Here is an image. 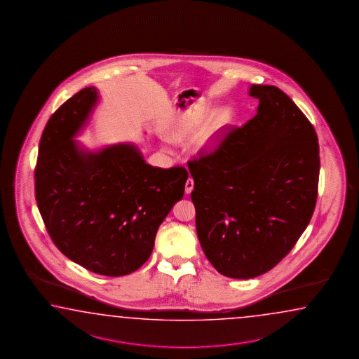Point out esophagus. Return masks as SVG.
Wrapping results in <instances>:
<instances>
[{"label":"esophagus","mask_w":359,"mask_h":359,"mask_svg":"<svg viewBox=\"0 0 359 359\" xmlns=\"http://www.w3.org/2000/svg\"><path fill=\"white\" fill-rule=\"evenodd\" d=\"M194 190V180L192 178H189L187 180V182H186V187H184V191H186V194L189 195Z\"/></svg>","instance_id":"obj_1"}]
</instances>
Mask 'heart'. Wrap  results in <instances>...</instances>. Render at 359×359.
<instances>
[{
  "instance_id": "1",
  "label": "heart",
  "mask_w": 359,
  "mask_h": 359,
  "mask_svg": "<svg viewBox=\"0 0 359 359\" xmlns=\"http://www.w3.org/2000/svg\"><path fill=\"white\" fill-rule=\"evenodd\" d=\"M208 114L209 109L205 107H196L180 113L163 128L164 136L172 142H183L190 140L200 130L195 139V147L197 149H210L218 141L222 131L231 123L233 111L228 107L219 109L211 116L203 128L202 125Z\"/></svg>"
}]
</instances>
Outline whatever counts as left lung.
<instances>
[{"label": "left lung", "instance_id": "left-lung-1", "mask_svg": "<svg viewBox=\"0 0 359 359\" xmlns=\"http://www.w3.org/2000/svg\"><path fill=\"white\" fill-rule=\"evenodd\" d=\"M257 114L211 154L189 162L205 256L234 279L265 274L294 247L315 210L316 131L279 88L251 85Z\"/></svg>", "mask_w": 359, "mask_h": 359}]
</instances>
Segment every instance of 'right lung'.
I'll return each instance as SVG.
<instances>
[{
	"mask_svg": "<svg viewBox=\"0 0 359 359\" xmlns=\"http://www.w3.org/2000/svg\"><path fill=\"white\" fill-rule=\"evenodd\" d=\"M97 102V89L88 86L47 122L34 173L36 200L66 257L95 274L122 276L150 257L158 228L182 198L189 173L150 165L134 144L81 148L74 137Z\"/></svg>",
	"mask_w": 359,
	"mask_h": 359,
	"instance_id": "add662e5",
	"label": "right lung"
}]
</instances>
